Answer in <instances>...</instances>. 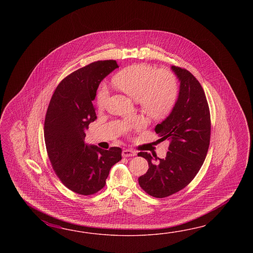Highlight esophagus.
Returning a JSON list of instances; mask_svg holds the SVG:
<instances>
[{
  "label": "esophagus",
  "instance_id": "34e87169",
  "mask_svg": "<svg viewBox=\"0 0 253 253\" xmlns=\"http://www.w3.org/2000/svg\"><path fill=\"white\" fill-rule=\"evenodd\" d=\"M136 155V152L132 149H125L122 152V156L123 157H129V156H134Z\"/></svg>",
  "mask_w": 253,
  "mask_h": 253
}]
</instances>
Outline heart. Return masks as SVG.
Returning <instances> with one entry per match:
<instances>
[{"mask_svg":"<svg viewBox=\"0 0 253 253\" xmlns=\"http://www.w3.org/2000/svg\"><path fill=\"white\" fill-rule=\"evenodd\" d=\"M112 85L129 97L137 100L142 112L153 119L167 117L174 108L178 98V86L175 78L167 70L157 71L148 64H134L120 71L112 79ZM108 91L101 87L97 91L96 102L98 109L108 106ZM139 121L125 123L122 129L127 132Z\"/></svg>","mask_w":253,"mask_h":253,"instance_id":"heart-1","label":"heart"}]
</instances>
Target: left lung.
<instances>
[{"mask_svg":"<svg viewBox=\"0 0 253 253\" xmlns=\"http://www.w3.org/2000/svg\"><path fill=\"white\" fill-rule=\"evenodd\" d=\"M180 81L177 101L171 114L155 128L161 138L169 140L167 157L153 158L146 152L149 168L138 178L141 188L156 198L177 193L193 181L203 166L211 138L210 109L199 81L190 71L172 66Z\"/></svg>","mask_w":253,"mask_h":253,"instance_id":"left-lung-1","label":"left lung"}]
</instances>
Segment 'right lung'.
Wrapping results in <instances>:
<instances>
[{
    "label": "right lung",
    "mask_w": 253,
    "mask_h": 253,
    "mask_svg": "<svg viewBox=\"0 0 253 253\" xmlns=\"http://www.w3.org/2000/svg\"><path fill=\"white\" fill-rule=\"evenodd\" d=\"M119 68L116 60H98L60 81L48 104L44 139L48 159L61 183L82 195L105 186L111 167L122 159L120 147L104 150L85 144V130L97 119L92 100L105 77Z\"/></svg>",
    "instance_id": "obj_1"
}]
</instances>
